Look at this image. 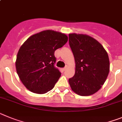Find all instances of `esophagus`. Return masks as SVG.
Instances as JSON below:
<instances>
[{
	"instance_id": "34e87169",
	"label": "esophagus",
	"mask_w": 122,
	"mask_h": 122,
	"mask_svg": "<svg viewBox=\"0 0 122 122\" xmlns=\"http://www.w3.org/2000/svg\"><path fill=\"white\" fill-rule=\"evenodd\" d=\"M67 68H68V66H66L65 67H64V68H63V71H66V70L67 69Z\"/></svg>"
}]
</instances>
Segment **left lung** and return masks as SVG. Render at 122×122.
I'll return each instance as SVG.
<instances>
[{"label":"left lung","mask_w":122,"mask_h":122,"mask_svg":"<svg viewBox=\"0 0 122 122\" xmlns=\"http://www.w3.org/2000/svg\"><path fill=\"white\" fill-rule=\"evenodd\" d=\"M69 42L76 62L75 74L69 79L72 90L80 96L93 95L109 72L107 53L99 42L86 34H70Z\"/></svg>","instance_id":"8db88e82"}]
</instances>
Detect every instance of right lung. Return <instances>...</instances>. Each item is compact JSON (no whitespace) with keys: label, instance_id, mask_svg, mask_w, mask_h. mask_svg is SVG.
<instances>
[{"label":"right lung","instance_id":"1","mask_svg":"<svg viewBox=\"0 0 122 122\" xmlns=\"http://www.w3.org/2000/svg\"><path fill=\"white\" fill-rule=\"evenodd\" d=\"M68 41L64 34L46 30L32 35L20 47L15 65L17 74L29 91L44 94L52 90L61 76L55 67V51Z\"/></svg>","mask_w":122,"mask_h":122}]
</instances>
